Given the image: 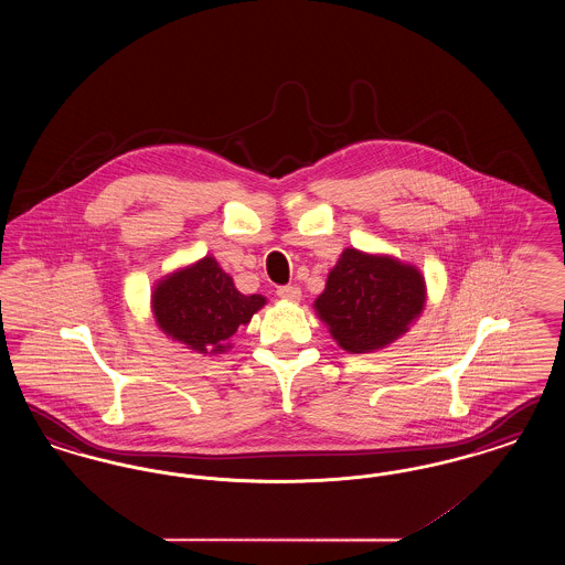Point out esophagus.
<instances>
[{"label":"esophagus","instance_id":"1","mask_svg":"<svg viewBox=\"0 0 565 565\" xmlns=\"http://www.w3.org/2000/svg\"><path fill=\"white\" fill-rule=\"evenodd\" d=\"M277 296L286 298V300H300V288H296V286H279L277 288Z\"/></svg>","mask_w":565,"mask_h":565}]
</instances>
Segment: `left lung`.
Instances as JSON below:
<instances>
[{"label": "left lung", "instance_id": "8db88e82", "mask_svg": "<svg viewBox=\"0 0 565 565\" xmlns=\"http://www.w3.org/2000/svg\"><path fill=\"white\" fill-rule=\"evenodd\" d=\"M424 302L426 286L415 267L348 247L330 270L316 311L343 350L366 353L394 343Z\"/></svg>", "mask_w": 565, "mask_h": 565}]
</instances>
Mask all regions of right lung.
Wrapping results in <instances>:
<instances>
[{
  "label": "right lung",
  "mask_w": 565,
  "mask_h": 565,
  "mask_svg": "<svg viewBox=\"0 0 565 565\" xmlns=\"http://www.w3.org/2000/svg\"><path fill=\"white\" fill-rule=\"evenodd\" d=\"M265 302V296L242 295L212 256L169 275L152 295L154 318L164 334L199 353L228 350L237 328Z\"/></svg>",
  "instance_id": "obj_1"
}]
</instances>
